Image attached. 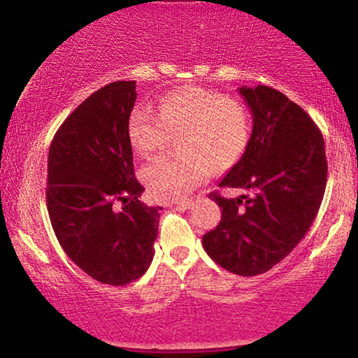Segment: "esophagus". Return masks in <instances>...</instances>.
<instances>
[{
    "instance_id": "34e87169",
    "label": "esophagus",
    "mask_w": 358,
    "mask_h": 358,
    "mask_svg": "<svg viewBox=\"0 0 358 358\" xmlns=\"http://www.w3.org/2000/svg\"><path fill=\"white\" fill-rule=\"evenodd\" d=\"M193 205H195V202H193V200H182V202H176V207L185 208V210H187V208H192Z\"/></svg>"
}]
</instances>
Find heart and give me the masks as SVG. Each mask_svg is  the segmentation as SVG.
I'll return each instance as SVG.
<instances>
[{
    "label": "heart",
    "instance_id": "heart-1",
    "mask_svg": "<svg viewBox=\"0 0 358 358\" xmlns=\"http://www.w3.org/2000/svg\"><path fill=\"white\" fill-rule=\"evenodd\" d=\"M131 145L138 155L162 150L182 133L183 155L159 156L143 170V182L158 200H180L217 170L241 162L249 146L250 119L245 106L225 94L205 87H182L165 94L158 113L139 104L127 122Z\"/></svg>",
    "mask_w": 358,
    "mask_h": 358
}]
</instances>
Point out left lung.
<instances>
[{"instance_id": "1", "label": "left lung", "mask_w": 358, "mask_h": 358, "mask_svg": "<svg viewBox=\"0 0 358 358\" xmlns=\"http://www.w3.org/2000/svg\"><path fill=\"white\" fill-rule=\"evenodd\" d=\"M239 92L252 110V134L219 187L244 188L250 195L210 193L222 217L202 244L224 269L257 276L305 237L322 205L328 165L322 131L298 104L268 85Z\"/></svg>"}]
</instances>
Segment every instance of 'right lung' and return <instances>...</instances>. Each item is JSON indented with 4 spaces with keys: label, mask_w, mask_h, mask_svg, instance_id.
<instances>
[{
    "label": "right lung",
    "mask_w": 358,
    "mask_h": 358,
    "mask_svg": "<svg viewBox=\"0 0 358 358\" xmlns=\"http://www.w3.org/2000/svg\"><path fill=\"white\" fill-rule=\"evenodd\" d=\"M136 82L89 96L62 122L48 151L47 208L62 249L96 281L124 286L150 268L162 207L139 202L127 122Z\"/></svg>",
    "instance_id": "add662e5"
}]
</instances>
